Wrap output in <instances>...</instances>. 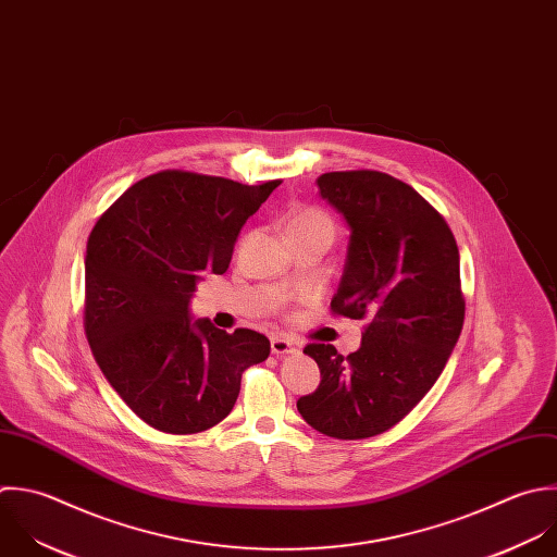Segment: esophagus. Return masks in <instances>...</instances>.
<instances>
[{
	"instance_id": "obj_1",
	"label": "esophagus",
	"mask_w": 557,
	"mask_h": 557,
	"mask_svg": "<svg viewBox=\"0 0 557 557\" xmlns=\"http://www.w3.org/2000/svg\"><path fill=\"white\" fill-rule=\"evenodd\" d=\"M271 351H273L275 356H288V354L299 351V345H297V343H293L290 338L273 336V338H271Z\"/></svg>"
}]
</instances>
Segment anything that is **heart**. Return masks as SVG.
<instances>
[{"mask_svg":"<svg viewBox=\"0 0 557 557\" xmlns=\"http://www.w3.org/2000/svg\"><path fill=\"white\" fill-rule=\"evenodd\" d=\"M295 232H323L332 236V221L327 219V214L314 208L297 210L288 216V223H286V234H295Z\"/></svg>","mask_w":557,"mask_h":557,"instance_id":"obj_1","label":"heart"}]
</instances>
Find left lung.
Wrapping results in <instances>:
<instances>
[{"label": "left lung", "mask_w": 557, "mask_h": 557, "mask_svg": "<svg viewBox=\"0 0 557 557\" xmlns=\"http://www.w3.org/2000/svg\"><path fill=\"white\" fill-rule=\"evenodd\" d=\"M317 186L351 232L332 310L367 330L347 358L332 345L304 349L321 384L297 410L325 436L371 438L428 395L460 338V251L445 219L397 177L334 171Z\"/></svg>", "instance_id": "8db88e82"}]
</instances>
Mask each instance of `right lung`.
Segmentation results:
<instances>
[{"instance_id": "right-lung-1", "label": "right lung", "mask_w": 557, "mask_h": 557, "mask_svg": "<svg viewBox=\"0 0 557 557\" xmlns=\"http://www.w3.org/2000/svg\"><path fill=\"white\" fill-rule=\"evenodd\" d=\"M280 186L160 171L97 221L84 258L86 338L119 397L153 430L197 434L223 421L243 371L271 354L253 330L195 319L203 273H225L247 219Z\"/></svg>"}]
</instances>
